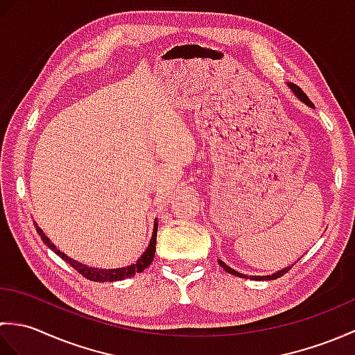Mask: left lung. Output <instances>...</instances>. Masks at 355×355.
Listing matches in <instances>:
<instances>
[{"label": "left lung", "mask_w": 355, "mask_h": 355, "mask_svg": "<svg viewBox=\"0 0 355 355\" xmlns=\"http://www.w3.org/2000/svg\"><path fill=\"white\" fill-rule=\"evenodd\" d=\"M286 85H288V88L291 89V93L297 97V99L300 101V102H304V103H306L308 107H314L313 105V102L308 99V96L302 92V89H300L297 85H294V84H291V82H286ZM218 263H220V266L227 271V273H230V275H235V276H238V277H244V279H247V277H250V279H253V281H271V279H277V277H281V276H284L286 271H288L293 266H286L285 268H282V270H279V271H276V273H273V275H267V276H247V275H243V273H239V271H236V270H233L232 267H229L227 263H224L223 261H220L218 259Z\"/></svg>", "instance_id": "1"}]
</instances>
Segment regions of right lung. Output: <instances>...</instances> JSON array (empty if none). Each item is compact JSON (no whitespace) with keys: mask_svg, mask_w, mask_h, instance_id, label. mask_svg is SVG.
Here are the masks:
<instances>
[{"mask_svg":"<svg viewBox=\"0 0 355 355\" xmlns=\"http://www.w3.org/2000/svg\"><path fill=\"white\" fill-rule=\"evenodd\" d=\"M35 227H36V232L37 235L41 236V239L44 241V244L47 245L50 250L55 252L59 258L67 261L70 263V266L78 270L79 273L89 279V281H94V282H114V281H122V279H126V277H131L134 276L135 273H141L143 270H145L146 267H149V263L154 261V256H155V243H157V229H158V223L157 220L154 221V230H153V236H150V241L149 244L146 247V250L141 253L140 258L135 261L134 263H131V266L128 267H122V268H94V267H88L85 266V263H82L79 261H74L71 259L70 256H67L64 252L59 250V248L51 243V241L49 239V236H45V233L42 232V229L37 225L36 223Z\"/></svg>","mask_w":355,"mask_h":355,"instance_id":"add662e5","label":"right lung"}]
</instances>
